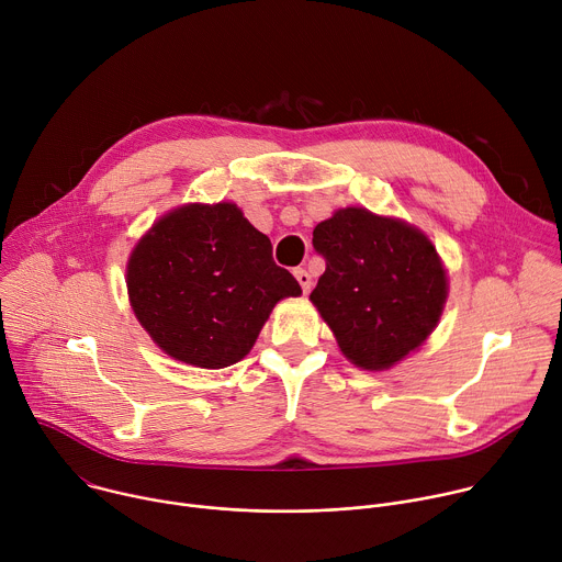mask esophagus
Instances as JSON below:
<instances>
[{
    "mask_svg": "<svg viewBox=\"0 0 562 562\" xmlns=\"http://www.w3.org/2000/svg\"><path fill=\"white\" fill-rule=\"evenodd\" d=\"M293 276H295V280L300 282L302 291H304V293H308V291H311V284H313V282H311V276H308V271H306V269H295V271H293Z\"/></svg>",
    "mask_w": 562,
    "mask_h": 562,
    "instance_id": "1",
    "label": "esophagus"
}]
</instances>
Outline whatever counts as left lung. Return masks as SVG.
Listing matches in <instances>:
<instances>
[{
	"label": "left lung",
	"instance_id": "obj_1",
	"mask_svg": "<svg viewBox=\"0 0 562 562\" xmlns=\"http://www.w3.org/2000/svg\"><path fill=\"white\" fill-rule=\"evenodd\" d=\"M313 247L327 269L308 300L353 367L386 371L436 331L449 276L423 228L345 206L313 228Z\"/></svg>",
	"mask_w": 562,
	"mask_h": 562
}]
</instances>
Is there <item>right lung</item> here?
Here are the masks:
<instances>
[{
	"label": "right lung",
	"mask_w": 562,
	"mask_h": 562,
	"mask_svg": "<svg viewBox=\"0 0 562 562\" xmlns=\"http://www.w3.org/2000/svg\"><path fill=\"white\" fill-rule=\"evenodd\" d=\"M126 291L150 340L200 369L243 360L273 306L302 295L235 202H187L157 217L126 260Z\"/></svg>",
	"instance_id": "1"
}]
</instances>
